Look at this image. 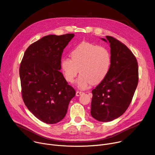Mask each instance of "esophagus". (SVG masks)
I'll return each instance as SVG.
<instances>
[{
	"mask_svg": "<svg viewBox=\"0 0 155 155\" xmlns=\"http://www.w3.org/2000/svg\"><path fill=\"white\" fill-rule=\"evenodd\" d=\"M82 93H83L81 92V91H76V96H80Z\"/></svg>",
	"mask_w": 155,
	"mask_h": 155,
	"instance_id": "34e87169",
	"label": "esophagus"
}]
</instances>
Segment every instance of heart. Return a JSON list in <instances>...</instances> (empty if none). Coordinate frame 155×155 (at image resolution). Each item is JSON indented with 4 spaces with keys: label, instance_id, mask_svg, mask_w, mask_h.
I'll list each match as a JSON object with an SVG mask.
<instances>
[{
    "label": "heart",
    "instance_id": "1",
    "mask_svg": "<svg viewBox=\"0 0 155 155\" xmlns=\"http://www.w3.org/2000/svg\"><path fill=\"white\" fill-rule=\"evenodd\" d=\"M71 59L63 58L61 68L66 81L74 83L79 72L76 84L80 90H86L91 84H97L107 77L112 65L109 50L89 42H82L71 53Z\"/></svg>",
    "mask_w": 155,
    "mask_h": 155
}]
</instances>
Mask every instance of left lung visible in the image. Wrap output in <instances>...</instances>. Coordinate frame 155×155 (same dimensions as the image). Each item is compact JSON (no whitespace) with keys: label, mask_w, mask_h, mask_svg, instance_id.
<instances>
[{"label":"left lung","mask_w":155,"mask_h":155,"mask_svg":"<svg viewBox=\"0 0 155 155\" xmlns=\"http://www.w3.org/2000/svg\"><path fill=\"white\" fill-rule=\"evenodd\" d=\"M109 42L112 65L107 77L93 90L91 115L96 120L111 121L122 115L133 97L139 80L135 56L123 43L111 36Z\"/></svg>","instance_id":"obj_1"}]
</instances>
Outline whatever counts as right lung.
Segmentation results:
<instances>
[{
	"mask_svg": "<svg viewBox=\"0 0 155 155\" xmlns=\"http://www.w3.org/2000/svg\"><path fill=\"white\" fill-rule=\"evenodd\" d=\"M74 35L43 37L27 48L21 61L22 97L29 111L44 123L61 121L75 96V90L59 71L63 50Z\"/></svg>",
	"mask_w": 155,
	"mask_h": 155,
	"instance_id": "1",
	"label": "right lung"
}]
</instances>
